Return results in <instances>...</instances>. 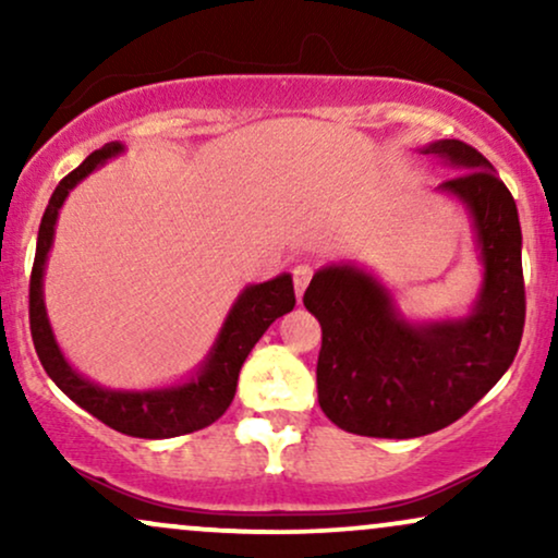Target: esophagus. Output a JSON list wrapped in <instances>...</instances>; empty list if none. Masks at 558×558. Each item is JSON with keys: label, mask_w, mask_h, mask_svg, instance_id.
Here are the masks:
<instances>
[{"label": "esophagus", "mask_w": 558, "mask_h": 558, "mask_svg": "<svg viewBox=\"0 0 558 558\" xmlns=\"http://www.w3.org/2000/svg\"><path fill=\"white\" fill-rule=\"evenodd\" d=\"M312 265H296L293 267V286H296V293H299V299H301V293H304V288L310 286V280H312Z\"/></svg>", "instance_id": "obj_1"}]
</instances>
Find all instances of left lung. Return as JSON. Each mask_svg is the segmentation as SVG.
<instances>
[{
	"mask_svg": "<svg viewBox=\"0 0 558 558\" xmlns=\"http://www.w3.org/2000/svg\"><path fill=\"white\" fill-rule=\"evenodd\" d=\"M457 175L475 233L483 283L470 315L412 323L393 293L356 265L315 272L304 306L323 325L317 399L330 422L367 438H420L470 412L514 362L524 328L522 228L493 165L457 138L422 146Z\"/></svg>",
	"mask_w": 558,
	"mask_h": 558,
	"instance_id": "obj_1",
	"label": "left lung"
}]
</instances>
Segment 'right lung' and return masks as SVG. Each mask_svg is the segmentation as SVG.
Here are the masks:
<instances>
[{"instance_id":"obj_1","label":"right lung","mask_w":558,"mask_h":558,"mask_svg":"<svg viewBox=\"0 0 558 558\" xmlns=\"http://www.w3.org/2000/svg\"><path fill=\"white\" fill-rule=\"evenodd\" d=\"M120 151H123V144H118V141L96 149L70 175L62 178L52 198H49L47 213L38 226L36 259L34 272H31V336H34L38 360H41L47 375L57 383V388L70 396L81 409H86L88 414H94L96 420L110 425L112 430L133 435V438H175V435L202 430L226 414L235 396L239 373L248 351L265 336V330L275 319L293 310L296 296H293V280L288 272L267 280V283L243 288L230 306L209 354L194 369V375L178 386L114 390L83 377L65 360V354L57 345L52 325H49L47 304H44V270H47L49 248L54 243L57 217H60L68 194L83 178L92 175L94 170L107 165V159L118 157Z\"/></svg>"}]
</instances>
